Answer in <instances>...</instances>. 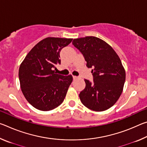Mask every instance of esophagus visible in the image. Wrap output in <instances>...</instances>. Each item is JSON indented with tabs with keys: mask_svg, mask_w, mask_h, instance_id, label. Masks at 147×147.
I'll use <instances>...</instances> for the list:
<instances>
[{
	"mask_svg": "<svg viewBox=\"0 0 147 147\" xmlns=\"http://www.w3.org/2000/svg\"><path fill=\"white\" fill-rule=\"evenodd\" d=\"M73 79H74V80H76V79L79 78V77H78V76H73Z\"/></svg>",
	"mask_w": 147,
	"mask_h": 147,
	"instance_id": "1",
	"label": "esophagus"
}]
</instances>
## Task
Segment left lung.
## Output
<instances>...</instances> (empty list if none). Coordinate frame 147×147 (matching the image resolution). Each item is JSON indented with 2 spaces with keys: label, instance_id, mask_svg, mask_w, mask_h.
I'll list each match as a JSON object with an SVG mask.
<instances>
[{
  "label": "left lung",
  "instance_id": "obj_1",
  "mask_svg": "<svg viewBox=\"0 0 147 147\" xmlns=\"http://www.w3.org/2000/svg\"><path fill=\"white\" fill-rule=\"evenodd\" d=\"M73 45L92 68L93 82L85 79L86 88L79 94L84 106L102 111L116 103L123 90L126 73L117 54L102 39L94 36L74 39Z\"/></svg>",
  "mask_w": 147,
  "mask_h": 147
}]
</instances>
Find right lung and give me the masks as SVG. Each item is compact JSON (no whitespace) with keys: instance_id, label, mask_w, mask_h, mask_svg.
<instances>
[{"instance_id":"1","label":"right lung","mask_w":147,"mask_h":147,"mask_svg":"<svg viewBox=\"0 0 147 147\" xmlns=\"http://www.w3.org/2000/svg\"><path fill=\"white\" fill-rule=\"evenodd\" d=\"M72 40L53 37L45 38L31 49L20 65L21 91L35 108L49 111L63 102L73 76L56 74L53 69L61 63V50Z\"/></svg>"}]
</instances>
